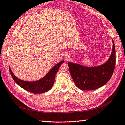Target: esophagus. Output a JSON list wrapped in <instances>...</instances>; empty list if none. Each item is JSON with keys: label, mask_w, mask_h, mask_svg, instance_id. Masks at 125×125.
<instances>
[{"label": "esophagus", "mask_w": 125, "mask_h": 125, "mask_svg": "<svg viewBox=\"0 0 125 125\" xmlns=\"http://www.w3.org/2000/svg\"><path fill=\"white\" fill-rule=\"evenodd\" d=\"M69 55L68 54H67V55H65V58H66V59H67L68 58H69Z\"/></svg>", "instance_id": "34e87169"}]
</instances>
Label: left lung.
<instances>
[{
  "mask_svg": "<svg viewBox=\"0 0 125 125\" xmlns=\"http://www.w3.org/2000/svg\"><path fill=\"white\" fill-rule=\"evenodd\" d=\"M113 50L110 58L100 65L87 67L71 62L68 63L69 72L78 88L83 90H92L105 85L110 79L116 62L115 46L113 40Z\"/></svg>",
  "mask_w": 125,
  "mask_h": 125,
  "instance_id": "obj_1",
  "label": "left lung"
}]
</instances>
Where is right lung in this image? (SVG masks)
<instances>
[{
    "mask_svg": "<svg viewBox=\"0 0 125 125\" xmlns=\"http://www.w3.org/2000/svg\"><path fill=\"white\" fill-rule=\"evenodd\" d=\"M63 63V60L58 63L51 69L45 77L34 82H27L19 79L12 73L10 66H9V71L12 79L21 88L34 94H41L48 92L52 88L54 82L55 76L58 71L60 65Z\"/></svg>",
    "mask_w": 125,
    "mask_h": 125,
    "instance_id": "add662e5",
    "label": "right lung"
}]
</instances>
